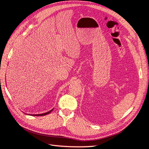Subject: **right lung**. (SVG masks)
Wrapping results in <instances>:
<instances>
[{"label":"right lung","mask_w":149,"mask_h":149,"mask_svg":"<svg viewBox=\"0 0 149 149\" xmlns=\"http://www.w3.org/2000/svg\"><path fill=\"white\" fill-rule=\"evenodd\" d=\"M53 111V109H52L51 111H49V112H46V113H43V114H31V116H45V115H47V114H48L49 113H50V112Z\"/></svg>","instance_id":"add662e5"}]
</instances>
